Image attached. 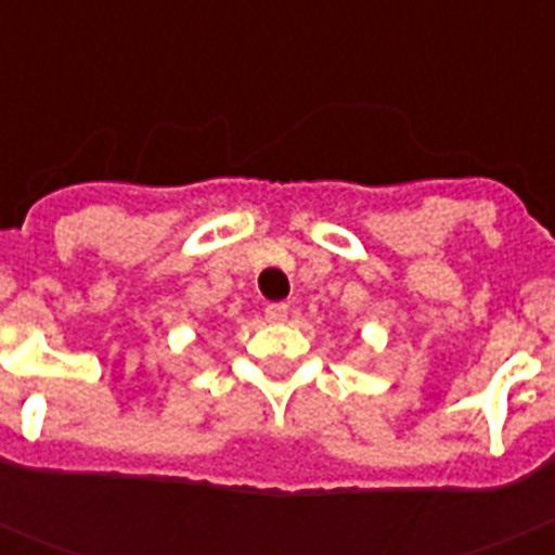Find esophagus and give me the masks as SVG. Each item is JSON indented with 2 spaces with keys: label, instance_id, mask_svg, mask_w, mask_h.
Returning a JSON list of instances; mask_svg holds the SVG:
<instances>
[{
  "label": "esophagus",
  "instance_id": "1",
  "mask_svg": "<svg viewBox=\"0 0 555 555\" xmlns=\"http://www.w3.org/2000/svg\"><path fill=\"white\" fill-rule=\"evenodd\" d=\"M267 320L269 322H286V317H288V306L286 302H269L267 306Z\"/></svg>",
  "mask_w": 555,
  "mask_h": 555
}]
</instances>
